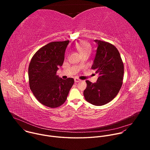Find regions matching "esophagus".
I'll list each match as a JSON object with an SVG mask.
<instances>
[{
	"instance_id": "esophagus-1",
	"label": "esophagus",
	"mask_w": 150,
	"mask_h": 150,
	"mask_svg": "<svg viewBox=\"0 0 150 150\" xmlns=\"http://www.w3.org/2000/svg\"><path fill=\"white\" fill-rule=\"evenodd\" d=\"M74 81H75V82H79V81H81V79H78V78H75Z\"/></svg>"
}]
</instances>
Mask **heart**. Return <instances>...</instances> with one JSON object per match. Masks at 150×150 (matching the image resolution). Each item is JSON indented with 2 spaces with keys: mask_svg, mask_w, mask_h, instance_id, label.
<instances>
[{
  "mask_svg": "<svg viewBox=\"0 0 150 150\" xmlns=\"http://www.w3.org/2000/svg\"><path fill=\"white\" fill-rule=\"evenodd\" d=\"M76 48L79 52L81 55L84 54H90L91 47L87 42L81 41L76 45Z\"/></svg>",
  "mask_w": 150,
  "mask_h": 150,
  "instance_id": "obj_1",
  "label": "heart"
}]
</instances>
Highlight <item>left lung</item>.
<instances>
[{"instance_id": "1", "label": "left lung", "mask_w": 150, "mask_h": 150, "mask_svg": "<svg viewBox=\"0 0 150 150\" xmlns=\"http://www.w3.org/2000/svg\"><path fill=\"white\" fill-rule=\"evenodd\" d=\"M97 44L96 57L91 69L99 77L96 83L86 81L83 91L88 102L102 105L111 101L118 94L123 83L124 66L117 48L110 42L95 40Z\"/></svg>"}]
</instances>
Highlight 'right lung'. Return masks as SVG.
Here are the masks:
<instances>
[{
  "instance_id": "1",
  "label": "right lung",
  "mask_w": 150,
  "mask_h": 150,
  "mask_svg": "<svg viewBox=\"0 0 150 150\" xmlns=\"http://www.w3.org/2000/svg\"><path fill=\"white\" fill-rule=\"evenodd\" d=\"M69 40L53 41L40 48L33 56L28 68L30 88L37 100L50 108L67 100L74 79L59 78L56 72L65 59Z\"/></svg>"
}]
</instances>
